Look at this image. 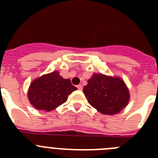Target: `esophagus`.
I'll return each mask as SVG.
<instances>
[{
    "label": "esophagus",
    "instance_id": "1",
    "mask_svg": "<svg viewBox=\"0 0 158 158\" xmlns=\"http://www.w3.org/2000/svg\"><path fill=\"white\" fill-rule=\"evenodd\" d=\"M77 87L78 90H82V89H83V87H82L81 85H78L77 86Z\"/></svg>",
    "mask_w": 158,
    "mask_h": 158
}]
</instances>
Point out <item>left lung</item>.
Listing matches in <instances>:
<instances>
[{
	"label": "left lung",
	"mask_w": 158,
	"mask_h": 158,
	"mask_svg": "<svg viewBox=\"0 0 158 158\" xmlns=\"http://www.w3.org/2000/svg\"><path fill=\"white\" fill-rule=\"evenodd\" d=\"M89 104L104 115L120 112L129 103L130 93L122 78L93 73L83 89Z\"/></svg>",
	"instance_id": "8db88e82"
}]
</instances>
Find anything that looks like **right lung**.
<instances>
[{"instance_id":"1","label":"right lung","mask_w":158,"mask_h":158,"mask_svg":"<svg viewBox=\"0 0 158 158\" xmlns=\"http://www.w3.org/2000/svg\"><path fill=\"white\" fill-rule=\"evenodd\" d=\"M77 89L69 79L54 71L35 79L29 86L27 97L35 109L51 111L64 104L68 96Z\"/></svg>"}]
</instances>
